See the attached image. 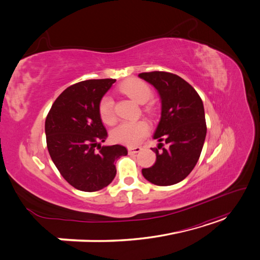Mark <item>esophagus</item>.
<instances>
[{
	"mask_svg": "<svg viewBox=\"0 0 260 260\" xmlns=\"http://www.w3.org/2000/svg\"><path fill=\"white\" fill-rule=\"evenodd\" d=\"M141 148L140 146H130V147H128V152L130 153V154H136V153H139V152H141Z\"/></svg>",
	"mask_w": 260,
	"mask_h": 260,
	"instance_id": "obj_1",
	"label": "esophagus"
}]
</instances>
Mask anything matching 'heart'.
<instances>
[{"mask_svg":"<svg viewBox=\"0 0 260 260\" xmlns=\"http://www.w3.org/2000/svg\"><path fill=\"white\" fill-rule=\"evenodd\" d=\"M119 90L131 100L139 104H144L151 99L152 90L148 84L139 79H129L124 81ZM99 113L101 119L107 124L115 122L114 101L111 96L102 98L99 104ZM148 132V124L145 121H122L112 130V139L117 143L125 145H137L141 142Z\"/></svg>","mask_w":260,"mask_h":260,"instance_id":"1","label":"heart"}]
</instances>
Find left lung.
Wrapping results in <instances>:
<instances>
[{"mask_svg":"<svg viewBox=\"0 0 260 260\" xmlns=\"http://www.w3.org/2000/svg\"><path fill=\"white\" fill-rule=\"evenodd\" d=\"M139 77L158 92L161 116L154 139L156 161L142 169L143 177L156 185H172L185 179L198 162L206 138L203 101L193 86L182 78L165 72L142 73ZM164 140L168 145L162 147ZM161 148L162 151L159 149Z\"/></svg>","mask_w":260,"mask_h":260,"instance_id":"1","label":"left lung"}]
</instances>
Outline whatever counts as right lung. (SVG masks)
Returning <instances> with one entry per match:
<instances>
[{"instance_id": "right-lung-1", "label": "right lung", "mask_w": 260, "mask_h": 260, "mask_svg": "<svg viewBox=\"0 0 260 260\" xmlns=\"http://www.w3.org/2000/svg\"><path fill=\"white\" fill-rule=\"evenodd\" d=\"M115 81L93 79L68 86L46 116V145L51 158L62 178L77 190L95 192L107 186L116 176L115 161L128 154L119 144L98 146L107 138L99 104Z\"/></svg>"}]
</instances>
